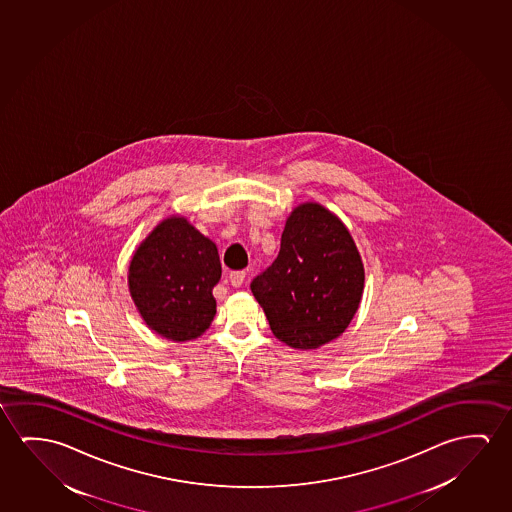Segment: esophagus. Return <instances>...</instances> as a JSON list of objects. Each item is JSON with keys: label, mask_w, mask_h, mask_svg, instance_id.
Wrapping results in <instances>:
<instances>
[{"label": "esophagus", "mask_w": 512, "mask_h": 512, "mask_svg": "<svg viewBox=\"0 0 512 512\" xmlns=\"http://www.w3.org/2000/svg\"><path fill=\"white\" fill-rule=\"evenodd\" d=\"M228 282L234 285V287H239L244 282V271H230L228 273Z\"/></svg>", "instance_id": "esophagus-1"}]
</instances>
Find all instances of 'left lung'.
Here are the masks:
<instances>
[{"label":"left lung","mask_w":512,"mask_h":512,"mask_svg":"<svg viewBox=\"0 0 512 512\" xmlns=\"http://www.w3.org/2000/svg\"><path fill=\"white\" fill-rule=\"evenodd\" d=\"M250 287L276 339L317 349L342 335L360 307L362 255L339 216L305 202L285 221L275 262Z\"/></svg>","instance_id":"1"}]
</instances>
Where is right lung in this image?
Segmentation results:
<instances>
[{
    "label": "right lung",
    "mask_w": 512,
    "mask_h": 512,
    "mask_svg": "<svg viewBox=\"0 0 512 512\" xmlns=\"http://www.w3.org/2000/svg\"><path fill=\"white\" fill-rule=\"evenodd\" d=\"M220 278L216 244L188 218L172 214L134 250L127 285L150 330L173 342H188L213 323V287Z\"/></svg>",
    "instance_id": "1"
}]
</instances>
